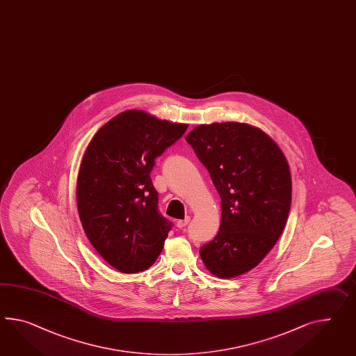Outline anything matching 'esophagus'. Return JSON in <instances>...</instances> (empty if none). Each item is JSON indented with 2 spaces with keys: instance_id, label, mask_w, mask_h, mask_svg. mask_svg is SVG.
I'll return each mask as SVG.
<instances>
[{
  "instance_id": "1",
  "label": "esophagus",
  "mask_w": 356,
  "mask_h": 356,
  "mask_svg": "<svg viewBox=\"0 0 356 356\" xmlns=\"http://www.w3.org/2000/svg\"><path fill=\"white\" fill-rule=\"evenodd\" d=\"M189 221H191V216H185L182 220H179V221L176 222V226H177L179 229H182V227H185V226L189 224Z\"/></svg>"
}]
</instances>
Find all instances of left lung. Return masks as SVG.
Wrapping results in <instances>:
<instances>
[{"instance_id":"left-lung-1","label":"left lung","mask_w":356,"mask_h":356,"mask_svg":"<svg viewBox=\"0 0 356 356\" xmlns=\"http://www.w3.org/2000/svg\"><path fill=\"white\" fill-rule=\"evenodd\" d=\"M185 140L221 198L218 233L200 257L213 275L239 277L264 260L286 226L292 198L286 156L268 134L241 122L200 124Z\"/></svg>"}]
</instances>
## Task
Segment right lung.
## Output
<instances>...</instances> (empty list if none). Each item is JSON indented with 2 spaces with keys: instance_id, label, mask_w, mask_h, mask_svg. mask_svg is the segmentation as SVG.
Masks as SVG:
<instances>
[{
  "instance_id": "obj_1",
  "label": "right lung",
  "mask_w": 356,
  "mask_h": 356,
  "mask_svg": "<svg viewBox=\"0 0 356 356\" xmlns=\"http://www.w3.org/2000/svg\"><path fill=\"white\" fill-rule=\"evenodd\" d=\"M188 124L124 111L88 143L77 176V209L96 252L121 273L156 262L172 224L158 212L150 171Z\"/></svg>"
}]
</instances>
